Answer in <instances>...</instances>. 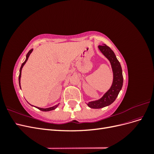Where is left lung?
<instances>
[{"label":"left lung","instance_id":"1","mask_svg":"<svg viewBox=\"0 0 154 154\" xmlns=\"http://www.w3.org/2000/svg\"><path fill=\"white\" fill-rule=\"evenodd\" d=\"M98 48L110 62L113 71V82L110 89L101 98L87 103V105L92 109H101L112 103L118 97L123 83L122 66L113 51L105 44L99 45Z\"/></svg>","mask_w":154,"mask_h":154}]
</instances>
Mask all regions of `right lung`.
Masks as SVG:
<instances>
[{
	"instance_id": "add662e5",
	"label": "right lung",
	"mask_w": 154,
	"mask_h": 154,
	"mask_svg": "<svg viewBox=\"0 0 154 154\" xmlns=\"http://www.w3.org/2000/svg\"><path fill=\"white\" fill-rule=\"evenodd\" d=\"M32 49H31V50H29V52L27 53V54H26V60H25V61H24V62L22 64V66H21V67H20V74H19V77H18V81H19V85H20V88H21V87H20V77H21V72H22V69L23 66H24V64L26 63V62L27 61V60H28V58H29V57L30 54L32 53ZM58 105H59V103H58V105H54V106H52V107H49V108H47V109H42V108H40V107H37V106H35V107H36L37 109H39V110H42V111L47 112V111H50V110H54V109H55L56 108H57V107L58 106Z\"/></svg>"
}]
</instances>
